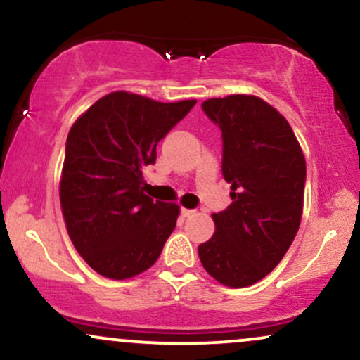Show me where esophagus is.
Instances as JSON below:
<instances>
[{"mask_svg":"<svg viewBox=\"0 0 360 360\" xmlns=\"http://www.w3.org/2000/svg\"><path fill=\"white\" fill-rule=\"evenodd\" d=\"M194 213V210H188V208H181V214H183L184 218H189L191 214Z\"/></svg>","mask_w":360,"mask_h":360,"instance_id":"obj_1","label":"esophagus"}]
</instances>
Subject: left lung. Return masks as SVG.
Here are the masks:
<instances>
[{
	"label": "left lung",
	"instance_id": "8db88e82",
	"mask_svg": "<svg viewBox=\"0 0 360 360\" xmlns=\"http://www.w3.org/2000/svg\"><path fill=\"white\" fill-rule=\"evenodd\" d=\"M221 130V172L232 205L213 213L214 233L198 247L212 278L229 288L266 278L295 240L303 213L307 162L288 120L252 94L201 105Z\"/></svg>",
	"mask_w": 360,
	"mask_h": 360
}]
</instances>
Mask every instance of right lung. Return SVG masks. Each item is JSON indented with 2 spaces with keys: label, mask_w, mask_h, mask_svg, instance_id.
I'll list each match as a JSON object with an SVG mask.
<instances>
[{
  "label": "right lung",
  "mask_w": 360,
  "mask_h": 360,
  "mask_svg": "<svg viewBox=\"0 0 360 360\" xmlns=\"http://www.w3.org/2000/svg\"><path fill=\"white\" fill-rule=\"evenodd\" d=\"M196 105L115 91L74 122L65 142L60 206L68 233L91 269L128 279L154 266L179 206L143 193L142 169L157 143Z\"/></svg>",
  "instance_id": "obj_1"
}]
</instances>
